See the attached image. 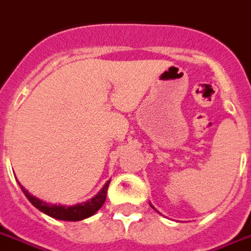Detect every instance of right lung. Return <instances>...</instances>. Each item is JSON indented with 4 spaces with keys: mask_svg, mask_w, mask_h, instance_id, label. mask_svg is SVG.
Here are the masks:
<instances>
[{
    "mask_svg": "<svg viewBox=\"0 0 251 251\" xmlns=\"http://www.w3.org/2000/svg\"><path fill=\"white\" fill-rule=\"evenodd\" d=\"M19 183V182H18ZM111 180H108L105 183V185L101 188V191L98 193L97 196H94L93 199H90L89 201H85L82 203H78V205H75V206H62V205H51V203L44 202L41 201L37 197L29 195V192L24 188L23 185L20 184V188L24 192V195L26 196V199L29 200L30 203L33 205L34 207H37L38 210L45 213L49 217H52L55 219H59V221H69V222H77L82 221L85 218H89L91 215L97 213L105 201V197H107V191L108 185H109Z\"/></svg>",
    "mask_w": 251,
    "mask_h": 251,
    "instance_id": "right-lung-1",
    "label": "right lung"
}]
</instances>
